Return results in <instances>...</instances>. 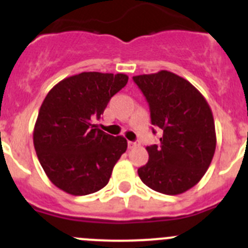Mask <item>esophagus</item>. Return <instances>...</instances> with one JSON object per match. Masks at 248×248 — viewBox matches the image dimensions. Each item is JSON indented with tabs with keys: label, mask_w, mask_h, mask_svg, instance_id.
I'll return each instance as SVG.
<instances>
[{
	"label": "esophagus",
	"mask_w": 248,
	"mask_h": 248,
	"mask_svg": "<svg viewBox=\"0 0 248 248\" xmlns=\"http://www.w3.org/2000/svg\"><path fill=\"white\" fill-rule=\"evenodd\" d=\"M140 144H139V141H129L128 143V146L130 149H133V148H137V146H139Z\"/></svg>",
	"instance_id": "1"
}]
</instances>
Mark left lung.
I'll use <instances>...</instances> for the list:
<instances>
[{"mask_svg": "<svg viewBox=\"0 0 248 248\" xmlns=\"http://www.w3.org/2000/svg\"><path fill=\"white\" fill-rule=\"evenodd\" d=\"M133 80L148 100L151 124L163 130L160 145L146 148L149 160L138 169L139 177L157 192L183 194L201 180L214 157L211 108L191 83L171 72L141 74Z\"/></svg>", "mask_w": 248, "mask_h": 248, "instance_id": "obj_1", "label": "left lung"}]
</instances>
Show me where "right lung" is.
I'll return each mask as SVG.
<instances>
[{"label": "right lung", "instance_id": "obj_1", "mask_svg": "<svg viewBox=\"0 0 248 248\" xmlns=\"http://www.w3.org/2000/svg\"><path fill=\"white\" fill-rule=\"evenodd\" d=\"M126 83V74L83 72L48 92L36 120L33 144L46 175L58 189L83 196L108 184L128 143L122 135L100 130L94 120Z\"/></svg>", "mask_w": 248, "mask_h": 248}]
</instances>
